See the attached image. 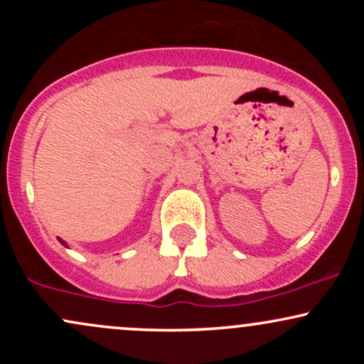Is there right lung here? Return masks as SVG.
<instances>
[{
	"label": "right lung",
	"mask_w": 364,
	"mask_h": 364,
	"mask_svg": "<svg viewBox=\"0 0 364 364\" xmlns=\"http://www.w3.org/2000/svg\"><path fill=\"white\" fill-rule=\"evenodd\" d=\"M58 240H60V237H58ZM60 243H61V245H65V246H66V243H65V241H63V240H60Z\"/></svg>",
	"instance_id": "right-lung-1"
}]
</instances>
